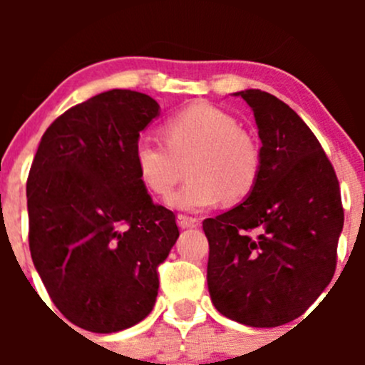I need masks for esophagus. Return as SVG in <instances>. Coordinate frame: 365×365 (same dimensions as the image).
Segmentation results:
<instances>
[{
  "label": "esophagus",
  "mask_w": 365,
  "mask_h": 365,
  "mask_svg": "<svg viewBox=\"0 0 365 365\" xmlns=\"http://www.w3.org/2000/svg\"><path fill=\"white\" fill-rule=\"evenodd\" d=\"M176 220H178V226L183 227V230H185V227H194L200 224V219H196V217H189L185 215V213H180V215L176 217Z\"/></svg>",
  "instance_id": "34e87169"
}]
</instances>
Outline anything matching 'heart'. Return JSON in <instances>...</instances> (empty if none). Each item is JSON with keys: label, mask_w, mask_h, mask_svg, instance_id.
<instances>
[{"label": "heart", "mask_w": 365, "mask_h": 365, "mask_svg": "<svg viewBox=\"0 0 365 365\" xmlns=\"http://www.w3.org/2000/svg\"><path fill=\"white\" fill-rule=\"evenodd\" d=\"M164 138L141 135L134 157L143 183L155 196H168L189 164V182L169 197L175 208L196 212L222 197L238 203L256 185L259 143L230 113L192 104L165 121Z\"/></svg>", "instance_id": "heart-1"}]
</instances>
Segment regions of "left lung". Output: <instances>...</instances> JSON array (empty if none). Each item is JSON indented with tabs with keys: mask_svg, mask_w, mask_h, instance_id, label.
I'll use <instances>...</instances> for the list:
<instances>
[{
	"mask_svg": "<svg viewBox=\"0 0 365 365\" xmlns=\"http://www.w3.org/2000/svg\"><path fill=\"white\" fill-rule=\"evenodd\" d=\"M252 108L261 169L247 200L203 220L208 292L220 314L257 329L304 314L332 281L344 224L339 180L298 114L261 90Z\"/></svg>",
	"mask_w": 365,
	"mask_h": 365,
	"instance_id": "8db88e82",
	"label": "left lung"
}]
</instances>
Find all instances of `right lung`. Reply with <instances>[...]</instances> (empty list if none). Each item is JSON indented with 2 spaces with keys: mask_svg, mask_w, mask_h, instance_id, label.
I'll use <instances>...</instances> for the list:
<instances>
[{
  "mask_svg": "<svg viewBox=\"0 0 365 365\" xmlns=\"http://www.w3.org/2000/svg\"><path fill=\"white\" fill-rule=\"evenodd\" d=\"M159 109L139 91L95 95L49 125L29 169L31 259L58 311L90 332H118L150 314L159 267L180 235L134 157Z\"/></svg>",
  "mask_w": 365,
  "mask_h": 365,
  "instance_id": "add662e5",
  "label": "right lung"
}]
</instances>
